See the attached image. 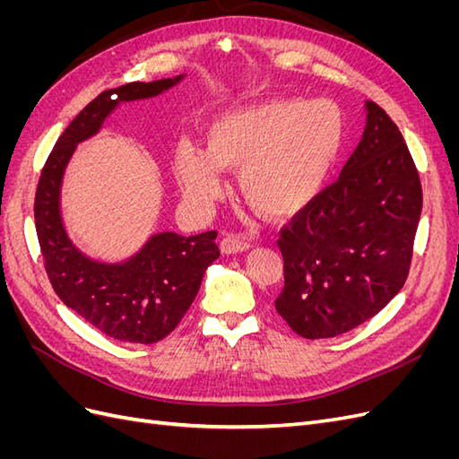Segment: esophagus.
Wrapping results in <instances>:
<instances>
[{
    "label": "esophagus",
    "mask_w": 459,
    "mask_h": 459,
    "mask_svg": "<svg viewBox=\"0 0 459 459\" xmlns=\"http://www.w3.org/2000/svg\"><path fill=\"white\" fill-rule=\"evenodd\" d=\"M220 248L224 255H233V253H241L248 248V241L241 238L239 233H226L220 241Z\"/></svg>",
    "instance_id": "obj_1"
}]
</instances>
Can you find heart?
Masks as SVG:
<instances>
[{
  "label": "heart",
  "mask_w": 459,
  "mask_h": 459,
  "mask_svg": "<svg viewBox=\"0 0 459 459\" xmlns=\"http://www.w3.org/2000/svg\"><path fill=\"white\" fill-rule=\"evenodd\" d=\"M342 140L344 120L331 101H266L212 122L204 149L179 147L174 174L186 201L208 208L226 193L221 170L239 169L245 201L264 216L285 218L317 195Z\"/></svg>",
  "instance_id": "b5f03b06"
}]
</instances>
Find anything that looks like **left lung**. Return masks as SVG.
Returning a JSON list of instances; mask_svg holds the SVG:
<instances>
[{"instance_id": "obj_1", "label": "left lung", "mask_w": 459, "mask_h": 459, "mask_svg": "<svg viewBox=\"0 0 459 459\" xmlns=\"http://www.w3.org/2000/svg\"><path fill=\"white\" fill-rule=\"evenodd\" d=\"M364 135L335 182L280 230L285 283L275 310L297 335L331 339L404 287L423 191L396 124L369 101Z\"/></svg>"}]
</instances>
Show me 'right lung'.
<instances>
[{
    "label": "right lung",
    "instance_id": "obj_1",
    "mask_svg": "<svg viewBox=\"0 0 459 459\" xmlns=\"http://www.w3.org/2000/svg\"><path fill=\"white\" fill-rule=\"evenodd\" d=\"M182 80L132 82L107 90L80 110L55 143L41 169L34 199L36 233L44 268L66 308L105 335L124 342L152 344L169 337L195 300L204 270L220 256L218 231L199 235L159 233L124 264L86 258L68 241L59 214V187L76 143L101 128L120 101L145 100Z\"/></svg>",
    "mask_w": 459,
    "mask_h": 459
}]
</instances>
